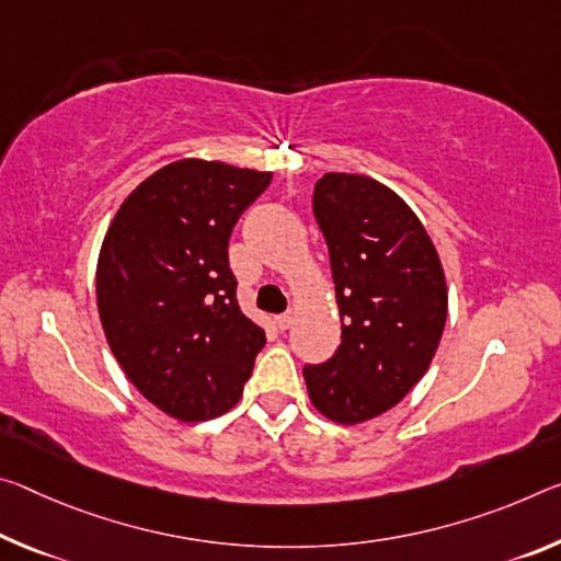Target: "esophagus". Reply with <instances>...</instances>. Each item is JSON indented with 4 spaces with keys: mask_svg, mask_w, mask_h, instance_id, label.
Returning a JSON list of instances; mask_svg holds the SVG:
<instances>
[{
    "mask_svg": "<svg viewBox=\"0 0 561 561\" xmlns=\"http://www.w3.org/2000/svg\"><path fill=\"white\" fill-rule=\"evenodd\" d=\"M291 319H295V314H291V312H287V314H279L277 319H274V324H277V327L282 329V332H284V329H289Z\"/></svg>",
    "mask_w": 561,
    "mask_h": 561,
    "instance_id": "obj_1",
    "label": "esophagus"
}]
</instances>
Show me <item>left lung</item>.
Segmentation results:
<instances>
[{
    "mask_svg": "<svg viewBox=\"0 0 561 561\" xmlns=\"http://www.w3.org/2000/svg\"><path fill=\"white\" fill-rule=\"evenodd\" d=\"M329 247L342 344L307 364V392L336 424H359L402 402L430 369L447 322V282L409 204L364 174L329 172L314 186Z\"/></svg>",
    "mask_w": 561,
    "mask_h": 561,
    "instance_id": "1",
    "label": "left lung"
}]
</instances>
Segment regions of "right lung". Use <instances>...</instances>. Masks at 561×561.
I'll use <instances>...</instances> for the list:
<instances>
[{
  "label": "right lung",
  "mask_w": 561,
  "mask_h": 561,
  "mask_svg": "<svg viewBox=\"0 0 561 561\" xmlns=\"http://www.w3.org/2000/svg\"><path fill=\"white\" fill-rule=\"evenodd\" d=\"M272 172L180 159L114 215L96 262L106 344L145 399L180 422L215 420L242 397L264 329L237 305L229 237Z\"/></svg>",
  "instance_id": "add662e5"
}]
</instances>
